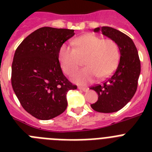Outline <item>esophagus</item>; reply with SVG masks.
Here are the masks:
<instances>
[{"label": "esophagus", "instance_id": "34e87169", "mask_svg": "<svg viewBox=\"0 0 152 152\" xmlns=\"http://www.w3.org/2000/svg\"><path fill=\"white\" fill-rule=\"evenodd\" d=\"M79 89L81 91H87L88 90V88H83V87H79Z\"/></svg>", "mask_w": 152, "mask_h": 152}]
</instances>
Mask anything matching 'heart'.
<instances>
[{
	"mask_svg": "<svg viewBox=\"0 0 152 152\" xmlns=\"http://www.w3.org/2000/svg\"><path fill=\"white\" fill-rule=\"evenodd\" d=\"M72 47L63 44L58 51V60L62 70L72 75L78 69L80 57H86L88 66L77 72L72 80L74 83L85 85L98 78H106L113 73L120 59L118 44L112 39H102L94 34H86L72 42Z\"/></svg>",
	"mask_w": 152,
	"mask_h": 152,
	"instance_id": "obj_1",
	"label": "heart"
}]
</instances>
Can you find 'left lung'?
<instances>
[{"label": "left lung", "instance_id": "left-lung-1", "mask_svg": "<svg viewBox=\"0 0 152 152\" xmlns=\"http://www.w3.org/2000/svg\"><path fill=\"white\" fill-rule=\"evenodd\" d=\"M94 31H101L119 47L121 57L116 71L102 84L91 88L99 96L98 101L91 105V108L100 113H113L122 109L137 91L140 74L138 51L129 37L113 27H97Z\"/></svg>", "mask_w": 152, "mask_h": 152}]
</instances>
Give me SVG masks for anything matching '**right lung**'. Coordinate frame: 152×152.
<instances>
[{"instance_id":"1","label":"right lung","mask_w":152,"mask_h":152,"mask_svg":"<svg viewBox=\"0 0 152 152\" xmlns=\"http://www.w3.org/2000/svg\"><path fill=\"white\" fill-rule=\"evenodd\" d=\"M74 30L44 27L18 46L12 64V86L25 110L39 120H50L67 108L66 95L77 88L62 72L58 51Z\"/></svg>"}]
</instances>
